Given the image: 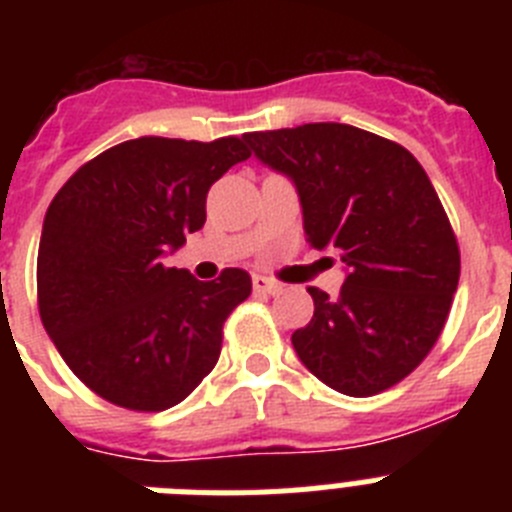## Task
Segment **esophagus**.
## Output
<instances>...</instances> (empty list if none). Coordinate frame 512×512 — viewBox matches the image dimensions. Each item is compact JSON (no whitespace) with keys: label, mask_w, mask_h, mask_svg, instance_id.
<instances>
[{"label":"esophagus","mask_w":512,"mask_h":512,"mask_svg":"<svg viewBox=\"0 0 512 512\" xmlns=\"http://www.w3.org/2000/svg\"><path fill=\"white\" fill-rule=\"evenodd\" d=\"M279 284L277 282H271V279L261 277V274H256L253 277V292H259V295H277L279 292Z\"/></svg>","instance_id":"1"}]
</instances>
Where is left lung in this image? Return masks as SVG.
<instances>
[{
    "label": "left lung",
    "instance_id": "obj_1",
    "mask_svg": "<svg viewBox=\"0 0 512 512\" xmlns=\"http://www.w3.org/2000/svg\"><path fill=\"white\" fill-rule=\"evenodd\" d=\"M289 176L307 243L341 251V295L307 287L312 320L292 333L302 364L351 397L390 390L428 356L459 284V243L408 148L343 122L243 135Z\"/></svg>",
    "mask_w": 512,
    "mask_h": 512
}]
</instances>
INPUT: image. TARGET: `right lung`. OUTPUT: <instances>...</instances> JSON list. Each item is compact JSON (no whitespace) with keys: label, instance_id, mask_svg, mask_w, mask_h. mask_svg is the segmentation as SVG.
Listing matches in <instances>:
<instances>
[{"label":"right lung","instance_id":"obj_1","mask_svg":"<svg viewBox=\"0 0 512 512\" xmlns=\"http://www.w3.org/2000/svg\"><path fill=\"white\" fill-rule=\"evenodd\" d=\"M248 156L235 135H146L99 153L53 197L38 248L40 320L71 372L112 405L174 408L217 364L251 277L225 269L200 282L164 256L205 225L210 187Z\"/></svg>","mask_w":512,"mask_h":512}]
</instances>
